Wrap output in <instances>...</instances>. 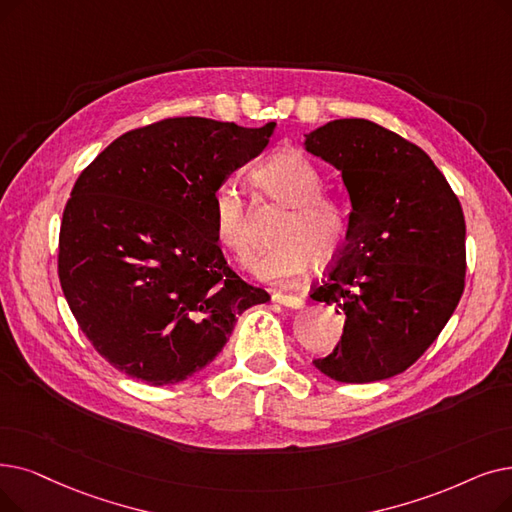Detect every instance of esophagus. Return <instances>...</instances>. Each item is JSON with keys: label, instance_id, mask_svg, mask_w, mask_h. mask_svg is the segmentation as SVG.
Wrapping results in <instances>:
<instances>
[{"label": "esophagus", "instance_id": "34e87169", "mask_svg": "<svg viewBox=\"0 0 512 512\" xmlns=\"http://www.w3.org/2000/svg\"><path fill=\"white\" fill-rule=\"evenodd\" d=\"M272 299H274V303H280L284 307H293V309H301L305 305V301L301 297L288 295V293H274Z\"/></svg>", "mask_w": 512, "mask_h": 512}]
</instances>
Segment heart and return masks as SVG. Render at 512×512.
Segmentation results:
<instances>
[{"label": "heart", "mask_w": 512, "mask_h": 512, "mask_svg": "<svg viewBox=\"0 0 512 512\" xmlns=\"http://www.w3.org/2000/svg\"><path fill=\"white\" fill-rule=\"evenodd\" d=\"M253 182L268 201L286 207L274 232V247L255 261L263 280H291L309 263L337 261L349 240L351 213L341 198L322 192V173L299 150H278L259 163ZM211 230L217 244L238 265L253 259V215L240 190L226 182L211 196Z\"/></svg>", "instance_id": "obj_1"}]
</instances>
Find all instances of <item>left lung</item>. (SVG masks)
<instances>
[{"mask_svg":"<svg viewBox=\"0 0 512 512\" xmlns=\"http://www.w3.org/2000/svg\"><path fill=\"white\" fill-rule=\"evenodd\" d=\"M305 148L341 169L353 207L347 247L309 295L345 316L343 337L314 364L339 383L389 379L431 347L462 297L460 201L425 150L372 121H330Z\"/></svg>","mask_w":512,"mask_h":512,"instance_id":"obj_1","label":"left lung"}]
</instances>
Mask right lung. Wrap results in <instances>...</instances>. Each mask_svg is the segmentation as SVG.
Segmentation results:
<instances>
[{
  "label": "right lung",
  "instance_id": "add662e5",
  "mask_svg": "<svg viewBox=\"0 0 512 512\" xmlns=\"http://www.w3.org/2000/svg\"><path fill=\"white\" fill-rule=\"evenodd\" d=\"M276 123L171 117L106 146L62 213L58 278L83 335L131 379L175 385L213 362L263 288L228 265L211 196Z\"/></svg>",
  "mask_w": 512,
  "mask_h": 512
}]
</instances>
